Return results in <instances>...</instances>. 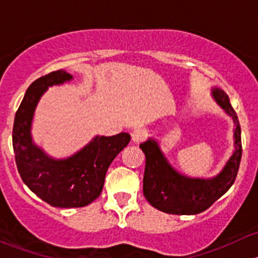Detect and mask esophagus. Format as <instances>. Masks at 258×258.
Instances as JSON below:
<instances>
[{
  "label": "esophagus",
  "instance_id": "obj_1",
  "mask_svg": "<svg viewBox=\"0 0 258 258\" xmlns=\"http://www.w3.org/2000/svg\"><path fill=\"white\" fill-rule=\"evenodd\" d=\"M131 136H132V141L134 142H141L146 139V136H147V132H146V130H144V128H137L132 132Z\"/></svg>",
  "mask_w": 258,
  "mask_h": 258
}]
</instances>
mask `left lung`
Segmentation results:
<instances>
[{"label":"left lung","mask_w":258,"mask_h":258,"mask_svg":"<svg viewBox=\"0 0 258 258\" xmlns=\"http://www.w3.org/2000/svg\"><path fill=\"white\" fill-rule=\"evenodd\" d=\"M212 95L218 105L232 117L236 126L235 152L215 178H189L179 175L167 162L157 142L148 140L140 145L146 157L144 195L155 209L162 212L171 215H197L204 212L230 189L237 177L242 156L241 127L237 113L222 90L215 88Z\"/></svg>","instance_id":"left-lung-1"}]
</instances>
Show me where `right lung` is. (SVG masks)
Here are the masks:
<instances>
[{
	"label": "right lung",
	"instance_id": "right-lung-1",
	"mask_svg": "<svg viewBox=\"0 0 258 258\" xmlns=\"http://www.w3.org/2000/svg\"><path fill=\"white\" fill-rule=\"evenodd\" d=\"M63 70L33 81L15 114L12 130L15 160L18 173L28 188L53 207H83L101 195L106 172L117 155L128 145V134L96 137L67 160H53L32 144L31 122L36 105L48 86L70 81Z\"/></svg>",
	"mask_w": 258,
	"mask_h": 258
}]
</instances>
